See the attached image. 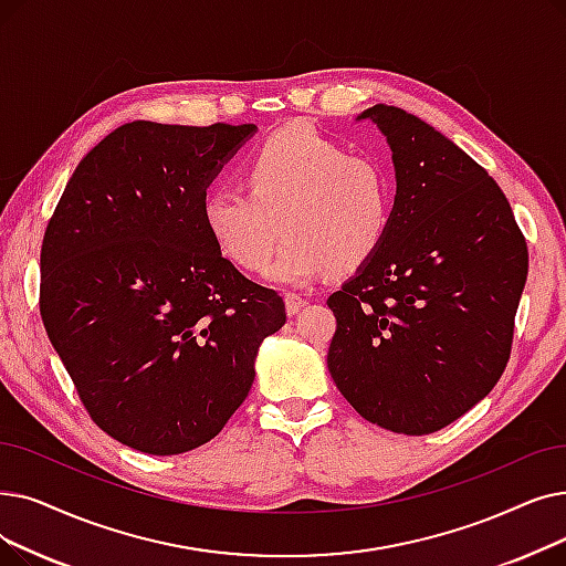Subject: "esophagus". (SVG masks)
Wrapping results in <instances>:
<instances>
[{
	"label": "esophagus",
	"instance_id": "esophagus-1",
	"mask_svg": "<svg viewBox=\"0 0 566 566\" xmlns=\"http://www.w3.org/2000/svg\"><path fill=\"white\" fill-rule=\"evenodd\" d=\"M284 303H286V314H289V316H293V314H298V312L307 305V298H303L301 293H293V291H289L286 296H284Z\"/></svg>",
	"mask_w": 566,
	"mask_h": 566
}]
</instances>
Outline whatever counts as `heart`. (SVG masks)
<instances>
[{"mask_svg": "<svg viewBox=\"0 0 566 566\" xmlns=\"http://www.w3.org/2000/svg\"><path fill=\"white\" fill-rule=\"evenodd\" d=\"M244 186L214 187L203 196L206 231L229 261L259 270L284 227L289 235L263 275L286 286L370 259L386 238L396 201L379 159L347 155L305 125L263 140L244 166Z\"/></svg>", "mask_w": 566, "mask_h": 566, "instance_id": "b5f03b06", "label": "heart"}]
</instances>
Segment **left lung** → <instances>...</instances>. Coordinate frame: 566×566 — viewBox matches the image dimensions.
I'll return each mask as SVG.
<instances>
[{
	"instance_id": "8db88e82",
	"label": "left lung",
	"mask_w": 566,
	"mask_h": 566,
	"mask_svg": "<svg viewBox=\"0 0 566 566\" xmlns=\"http://www.w3.org/2000/svg\"><path fill=\"white\" fill-rule=\"evenodd\" d=\"M396 201L377 252L328 298V373L365 421L430 434L500 381L527 280V244L485 170L421 117L377 104Z\"/></svg>"
}]
</instances>
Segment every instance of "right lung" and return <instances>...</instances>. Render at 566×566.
<instances>
[{"mask_svg":"<svg viewBox=\"0 0 566 566\" xmlns=\"http://www.w3.org/2000/svg\"><path fill=\"white\" fill-rule=\"evenodd\" d=\"M256 125L136 119L83 157L41 248V318L92 421L140 453L219 434L284 322L222 256L203 196Z\"/></svg>","mask_w":566,"mask_h":566,"instance_id":"add662e5","label":"right lung"}]
</instances>
